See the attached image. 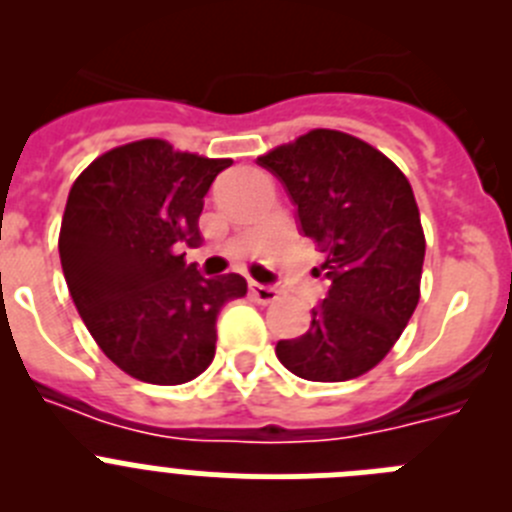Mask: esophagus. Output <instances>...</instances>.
<instances>
[{
  "label": "esophagus",
  "instance_id": "esophagus-1",
  "mask_svg": "<svg viewBox=\"0 0 512 512\" xmlns=\"http://www.w3.org/2000/svg\"><path fill=\"white\" fill-rule=\"evenodd\" d=\"M251 295L256 297V302H261V305H271V302L279 300V289L269 287V284L251 282Z\"/></svg>",
  "mask_w": 512,
  "mask_h": 512
}]
</instances>
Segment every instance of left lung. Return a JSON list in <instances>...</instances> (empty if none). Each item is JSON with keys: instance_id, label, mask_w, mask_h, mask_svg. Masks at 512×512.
<instances>
[{"instance_id": "8db88e82", "label": "left lung", "mask_w": 512, "mask_h": 512, "mask_svg": "<svg viewBox=\"0 0 512 512\" xmlns=\"http://www.w3.org/2000/svg\"><path fill=\"white\" fill-rule=\"evenodd\" d=\"M259 164L297 207L300 233L318 243L328 284L300 338L277 359L310 382H346L379 364L420 300L425 238L410 182L390 158L338 130H310Z\"/></svg>"}]
</instances>
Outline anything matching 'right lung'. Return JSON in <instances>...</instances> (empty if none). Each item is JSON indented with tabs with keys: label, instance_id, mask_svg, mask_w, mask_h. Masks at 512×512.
<instances>
[{
	"label": "right lung",
	"instance_id": "1",
	"mask_svg": "<svg viewBox=\"0 0 512 512\" xmlns=\"http://www.w3.org/2000/svg\"><path fill=\"white\" fill-rule=\"evenodd\" d=\"M230 164L146 138L94 158L71 187L58 235L71 300L104 356L140 382L200 377L217 315L246 295L241 274L207 279L174 253L200 241L205 194Z\"/></svg>",
	"mask_w": 512,
	"mask_h": 512
}]
</instances>
